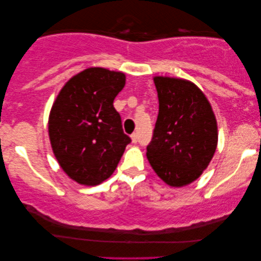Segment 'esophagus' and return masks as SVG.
<instances>
[{"instance_id":"34e87169","label":"esophagus","mask_w":261,"mask_h":261,"mask_svg":"<svg viewBox=\"0 0 261 261\" xmlns=\"http://www.w3.org/2000/svg\"><path fill=\"white\" fill-rule=\"evenodd\" d=\"M130 139H132V142H133V144H135V142L138 141V135H137V133H133L130 135Z\"/></svg>"}]
</instances>
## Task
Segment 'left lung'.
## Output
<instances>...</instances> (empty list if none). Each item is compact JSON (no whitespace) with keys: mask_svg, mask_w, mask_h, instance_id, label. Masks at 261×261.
I'll list each match as a JSON object with an SVG mask.
<instances>
[{"mask_svg":"<svg viewBox=\"0 0 261 261\" xmlns=\"http://www.w3.org/2000/svg\"><path fill=\"white\" fill-rule=\"evenodd\" d=\"M159 114L147 159L164 183L180 188L201 177L217 147V121L201 89L183 78L154 76Z\"/></svg>","mask_w":261,"mask_h":261,"instance_id":"left-lung-1","label":"left lung"}]
</instances>
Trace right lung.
Segmentation results:
<instances>
[{
  "label": "right lung",
  "instance_id": "1",
  "mask_svg": "<svg viewBox=\"0 0 261 261\" xmlns=\"http://www.w3.org/2000/svg\"><path fill=\"white\" fill-rule=\"evenodd\" d=\"M126 74L88 67L59 91L48 116V137L59 166L78 184L94 187L112 176L130 138L113 103Z\"/></svg>",
  "mask_w": 261,
  "mask_h": 261
}]
</instances>
